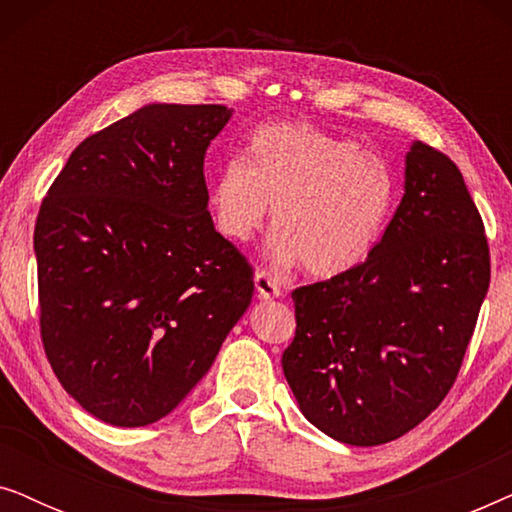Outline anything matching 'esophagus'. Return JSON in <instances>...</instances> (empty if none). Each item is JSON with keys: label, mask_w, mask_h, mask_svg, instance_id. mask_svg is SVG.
Returning <instances> with one entry per match:
<instances>
[{"label": "esophagus", "mask_w": 512, "mask_h": 512, "mask_svg": "<svg viewBox=\"0 0 512 512\" xmlns=\"http://www.w3.org/2000/svg\"><path fill=\"white\" fill-rule=\"evenodd\" d=\"M254 284H256L258 296L265 298V300H268V298H277V296H282V284H279L277 279L270 275V272H265V270L256 272Z\"/></svg>", "instance_id": "esophagus-1"}]
</instances>
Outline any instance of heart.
Here are the masks:
<instances>
[{"label": "heart", "mask_w": 512, "mask_h": 512, "mask_svg": "<svg viewBox=\"0 0 512 512\" xmlns=\"http://www.w3.org/2000/svg\"><path fill=\"white\" fill-rule=\"evenodd\" d=\"M396 193V174L380 153L310 123H272L254 132L247 163L233 158L214 174L209 207L216 230L244 244L272 205V261L303 263L328 279L373 254Z\"/></svg>", "instance_id": "1"}]
</instances>
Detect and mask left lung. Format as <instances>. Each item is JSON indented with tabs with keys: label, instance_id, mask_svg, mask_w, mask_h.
Here are the masks:
<instances>
[{
	"label": "left lung",
	"instance_id": "1",
	"mask_svg": "<svg viewBox=\"0 0 512 512\" xmlns=\"http://www.w3.org/2000/svg\"><path fill=\"white\" fill-rule=\"evenodd\" d=\"M489 289V247L459 167L429 144L405 156L382 240L345 275L300 286L282 368L303 415L340 443L401 438L443 403Z\"/></svg>",
	"mask_w": 512,
	"mask_h": 512
}]
</instances>
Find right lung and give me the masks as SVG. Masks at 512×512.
I'll return each mask as SVG.
<instances>
[{"mask_svg": "<svg viewBox=\"0 0 512 512\" xmlns=\"http://www.w3.org/2000/svg\"><path fill=\"white\" fill-rule=\"evenodd\" d=\"M223 104H146L76 146L34 226L55 377L111 426L158 422L207 375L254 275L207 212Z\"/></svg>", "mask_w": 512, "mask_h": 512, "instance_id": "obj_1", "label": "right lung"}]
</instances>
